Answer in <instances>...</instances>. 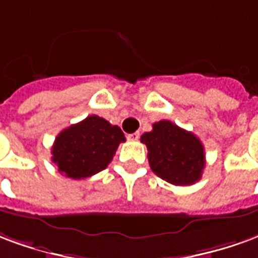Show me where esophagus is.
<instances>
[{"mask_svg": "<svg viewBox=\"0 0 258 258\" xmlns=\"http://www.w3.org/2000/svg\"><path fill=\"white\" fill-rule=\"evenodd\" d=\"M139 137H140V133L136 132V133H132V135H127V140H132V142H136L139 140Z\"/></svg>", "mask_w": 258, "mask_h": 258, "instance_id": "34e87169", "label": "esophagus"}]
</instances>
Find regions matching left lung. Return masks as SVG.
<instances>
[{
  "label": "left lung",
  "instance_id": "obj_1",
  "mask_svg": "<svg viewBox=\"0 0 258 258\" xmlns=\"http://www.w3.org/2000/svg\"><path fill=\"white\" fill-rule=\"evenodd\" d=\"M150 168L158 177L174 185H191L202 177L205 148L198 137L174 125L159 121L144 133Z\"/></svg>",
  "mask_w": 258,
  "mask_h": 258
}]
</instances>
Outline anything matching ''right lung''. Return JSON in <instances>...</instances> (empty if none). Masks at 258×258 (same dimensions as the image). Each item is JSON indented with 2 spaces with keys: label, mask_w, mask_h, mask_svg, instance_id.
I'll use <instances>...</instances> for the list:
<instances>
[{
  "label": "right lung",
  "mask_w": 258,
  "mask_h": 258,
  "mask_svg": "<svg viewBox=\"0 0 258 258\" xmlns=\"http://www.w3.org/2000/svg\"><path fill=\"white\" fill-rule=\"evenodd\" d=\"M125 140L121 127L104 118L89 115L57 135L52 147V162L66 177H90L108 166L119 143Z\"/></svg>",
  "instance_id": "right-lung-1"
}]
</instances>
